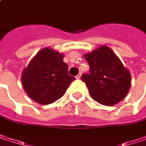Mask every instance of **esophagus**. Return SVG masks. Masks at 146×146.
Returning <instances> with one entry per match:
<instances>
[{"mask_svg":"<svg viewBox=\"0 0 146 146\" xmlns=\"http://www.w3.org/2000/svg\"><path fill=\"white\" fill-rule=\"evenodd\" d=\"M80 78H81V73H78V74L76 76V78H77V79H79Z\"/></svg>","mask_w":146,"mask_h":146,"instance_id":"1","label":"esophagus"}]
</instances>
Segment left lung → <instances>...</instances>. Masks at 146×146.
<instances>
[{"label":"left lung","mask_w":146,"mask_h":146,"mask_svg":"<svg viewBox=\"0 0 146 146\" xmlns=\"http://www.w3.org/2000/svg\"><path fill=\"white\" fill-rule=\"evenodd\" d=\"M84 58L90 65V73L83 74L93 100L104 106H113L123 101L131 86V74L114 51L102 45Z\"/></svg>","instance_id":"8db88e82"}]
</instances>
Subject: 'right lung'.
<instances>
[{
    "label": "right lung",
    "mask_w": 146,
    "mask_h": 146,
    "mask_svg": "<svg viewBox=\"0 0 146 146\" xmlns=\"http://www.w3.org/2000/svg\"><path fill=\"white\" fill-rule=\"evenodd\" d=\"M63 54L50 48L40 50L22 73V85L26 94L41 105L60 99L75 78L68 74Z\"/></svg>",
    "instance_id": "obj_1"
}]
</instances>
